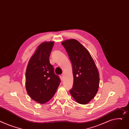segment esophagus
I'll list each match as a JSON object with an SVG mask.
<instances>
[{
  "mask_svg": "<svg viewBox=\"0 0 129 129\" xmlns=\"http://www.w3.org/2000/svg\"><path fill=\"white\" fill-rule=\"evenodd\" d=\"M60 78H61L62 80H63L64 79V75H61V76H60Z\"/></svg>",
  "mask_w": 129,
  "mask_h": 129,
  "instance_id": "esophagus-1",
  "label": "esophagus"
}]
</instances>
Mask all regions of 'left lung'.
Segmentation results:
<instances>
[{
  "instance_id": "left-lung-1",
  "label": "left lung",
  "mask_w": 129,
  "mask_h": 129,
  "mask_svg": "<svg viewBox=\"0 0 129 129\" xmlns=\"http://www.w3.org/2000/svg\"><path fill=\"white\" fill-rule=\"evenodd\" d=\"M73 67L74 82L70 90L75 101L87 104L95 96L99 87L98 70L88 51L77 40L72 39L63 41Z\"/></svg>"
}]
</instances>
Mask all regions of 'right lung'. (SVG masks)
Returning <instances> with one entry per match:
<instances>
[{"label": "right lung", "mask_w": 129, "mask_h": 129, "mask_svg": "<svg viewBox=\"0 0 129 129\" xmlns=\"http://www.w3.org/2000/svg\"><path fill=\"white\" fill-rule=\"evenodd\" d=\"M54 42H43L31 57L26 71V89L29 96L40 104L52 99L61 80L50 63Z\"/></svg>", "instance_id": "add662e5"}]
</instances>
